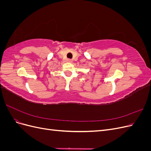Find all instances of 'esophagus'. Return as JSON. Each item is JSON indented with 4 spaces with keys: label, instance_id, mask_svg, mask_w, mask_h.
<instances>
[{
    "label": "esophagus",
    "instance_id": "obj_1",
    "mask_svg": "<svg viewBox=\"0 0 151 151\" xmlns=\"http://www.w3.org/2000/svg\"><path fill=\"white\" fill-rule=\"evenodd\" d=\"M67 61L68 62H72V60H71V59H67Z\"/></svg>",
    "mask_w": 151,
    "mask_h": 151
}]
</instances>
